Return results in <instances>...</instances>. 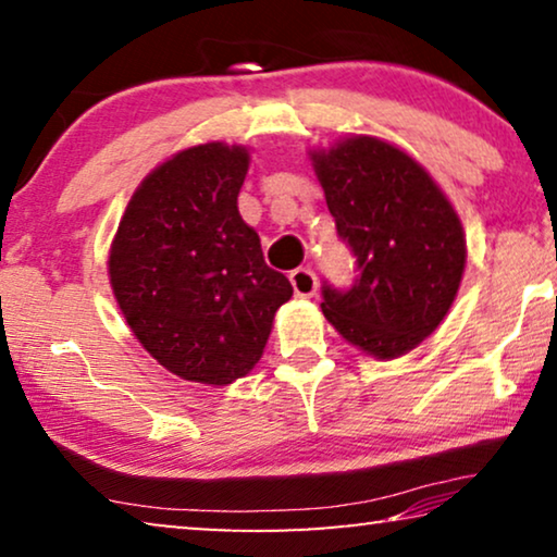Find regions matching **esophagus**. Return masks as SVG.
I'll return each mask as SVG.
<instances>
[{
	"label": "esophagus",
	"mask_w": 557,
	"mask_h": 557,
	"mask_svg": "<svg viewBox=\"0 0 557 557\" xmlns=\"http://www.w3.org/2000/svg\"><path fill=\"white\" fill-rule=\"evenodd\" d=\"M288 278H292L294 294L301 296V299H309V296L317 294V276L311 269H296Z\"/></svg>",
	"instance_id": "34e87169"
}]
</instances>
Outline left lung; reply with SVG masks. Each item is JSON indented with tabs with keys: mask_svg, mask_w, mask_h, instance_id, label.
Returning <instances> with one entry per match:
<instances>
[{
	"mask_svg": "<svg viewBox=\"0 0 557 557\" xmlns=\"http://www.w3.org/2000/svg\"><path fill=\"white\" fill-rule=\"evenodd\" d=\"M309 159L360 269L349 292L324 286L326 322L375 360L408 355L461 286L467 235L451 200L421 162L377 136H345Z\"/></svg>",
	"mask_w": 557,
	"mask_h": 557,
	"instance_id": "8db88e82",
	"label": "left lung"
}]
</instances>
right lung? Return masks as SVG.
Masks as SVG:
<instances>
[{"mask_svg":"<svg viewBox=\"0 0 557 557\" xmlns=\"http://www.w3.org/2000/svg\"><path fill=\"white\" fill-rule=\"evenodd\" d=\"M240 144L187 147L134 189L109 250V281L134 337L189 383L231 385L261 360L294 288L263 261L238 212Z\"/></svg>","mask_w":557,"mask_h":557,"instance_id":"obj_1","label":"right lung"}]
</instances>
